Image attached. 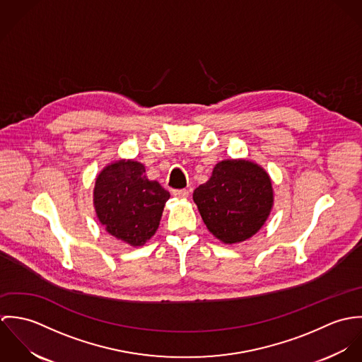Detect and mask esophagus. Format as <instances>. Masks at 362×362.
<instances>
[{"label":"esophagus","mask_w":362,"mask_h":362,"mask_svg":"<svg viewBox=\"0 0 362 362\" xmlns=\"http://www.w3.org/2000/svg\"><path fill=\"white\" fill-rule=\"evenodd\" d=\"M173 195L177 198H188L189 191L188 189H173Z\"/></svg>","instance_id":"esophagus-1"}]
</instances>
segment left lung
<instances>
[{
    "mask_svg": "<svg viewBox=\"0 0 362 362\" xmlns=\"http://www.w3.org/2000/svg\"><path fill=\"white\" fill-rule=\"evenodd\" d=\"M194 201L209 231L226 244L241 243L258 233L273 205L266 171L247 160L216 164L210 180L194 191Z\"/></svg>",
    "mask_w": 362,
    "mask_h": 362,
    "instance_id": "8db88e82",
    "label": "left lung"
}]
</instances>
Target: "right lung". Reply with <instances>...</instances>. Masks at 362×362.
<instances>
[{"label": "right lung", "mask_w": 362, "mask_h": 362, "mask_svg": "<svg viewBox=\"0 0 362 362\" xmlns=\"http://www.w3.org/2000/svg\"><path fill=\"white\" fill-rule=\"evenodd\" d=\"M170 192L145 175L144 164L119 160L96 178L95 207L100 223L115 238L144 245L160 224Z\"/></svg>", "instance_id": "add662e5"}]
</instances>
